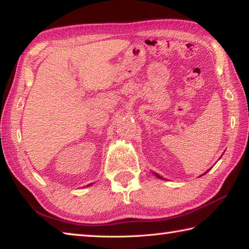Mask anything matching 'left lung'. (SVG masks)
Listing matches in <instances>:
<instances>
[{
	"label": "left lung",
	"instance_id": "8db88e82",
	"mask_svg": "<svg viewBox=\"0 0 249 249\" xmlns=\"http://www.w3.org/2000/svg\"><path fill=\"white\" fill-rule=\"evenodd\" d=\"M208 171H209V170H208ZM208 171H207V172H208ZM207 172H206V173H207ZM206 173H205V174H206ZM155 175L157 176V178H161V179H162V178H161V176H160V175H158L157 173H155ZM201 176H202V175H201Z\"/></svg>",
	"mask_w": 249,
	"mask_h": 249
}]
</instances>
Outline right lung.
<instances>
[{"label":"right lung","instance_id":"add662e5","mask_svg":"<svg viewBox=\"0 0 249 249\" xmlns=\"http://www.w3.org/2000/svg\"><path fill=\"white\" fill-rule=\"evenodd\" d=\"M88 186H90V184H89V185H88Z\"/></svg>","mask_w":249,"mask_h":249}]
</instances>
